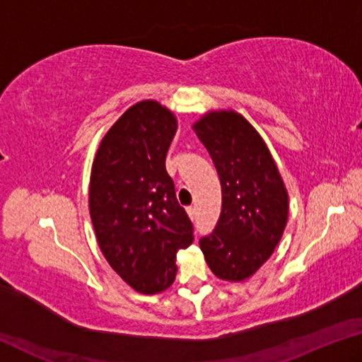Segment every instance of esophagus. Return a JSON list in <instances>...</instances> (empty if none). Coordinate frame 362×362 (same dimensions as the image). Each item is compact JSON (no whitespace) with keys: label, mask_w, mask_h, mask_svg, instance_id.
Here are the masks:
<instances>
[{"label":"esophagus","mask_w":362,"mask_h":362,"mask_svg":"<svg viewBox=\"0 0 362 362\" xmlns=\"http://www.w3.org/2000/svg\"><path fill=\"white\" fill-rule=\"evenodd\" d=\"M187 212H188V216H189V218H192V220H194L196 218V214H198V211H196V206H189L188 209H187Z\"/></svg>","instance_id":"34e87169"}]
</instances>
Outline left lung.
Segmentation results:
<instances>
[{"label":"left lung","instance_id":"1","mask_svg":"<svg viewBox=\"0 0 362 362\" xmlns=\"http://www.w3.org/2000/svg\"><path fill=\"white\" fill-rule=\"evenodd\" d=\"M222 185V211L199 240L217 278L243 281L265 263L283 236L289 199L265 142L241 115L211 112L193 126Z\"/></svg>","mask_w":362,"mask_h":362}]
</instances>
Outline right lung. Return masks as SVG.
I'll use <instances>...</instances> for the list:
<instances>
[{
	"label": "right lung",
	"instance_id": "obj_1",
	"mask_svg": "<svg viewBox=\"0 0 362 362\" xmlns=\"http://www.w3.org/2000/svg\"><path fill=\"white\" fill-rule=\"evenodd\" d=\"M175 116L155 100L131 107L103 137L89 187L102 254L140 293L174 283L175 255L193 243V223L175 198L166 155Z\"/></svg>",
	"mask_w": 362,
	"mask_h": 362
}]
</instances>
